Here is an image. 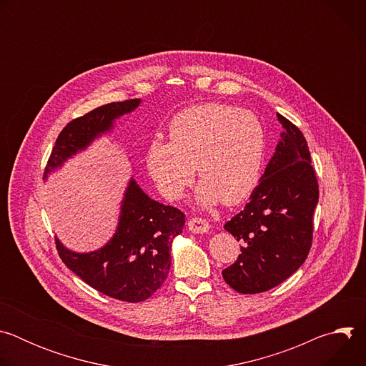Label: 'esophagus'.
Instances as JSON below:
<instances>
[{
  "label": "esophagus",
  "mask_w": 366,
  "mask_h": 366,
  "mask_svg": "<svg viewBox=\"0 0 366 366\" xmlns=\"http://www.w3.org/2000/svg\"><path fill=\"white\" fill-rule=\"evenodd\" d=\"M188 229H189V232H192V233H199V234H202V233H207L208 230H210V224H208V222H205V220L201 219V217H194V219H191V220L188 222Z\"/></svg>",
  "instance_id": "esophagus-1"
}]
</instances>
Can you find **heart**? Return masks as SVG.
I'll list each match as a JSON object with an SVG mask.
<instances>
[{
    "mask_svg": "<svg viewBox=\"0 0 366 366\" xmlns=\"http://www.w3.org/2000/svg\"><path fill=\"white\" fill-rule=\"evenodd\" d=\"M169 143H149L144 164L158 191L181 199L195 168L202 178L197 199L202 207L247 199L262 178L267 161L265 127L250 112L207 102L178 113L168 127Z\"/></svg>",
    "mask_w": 366,
    "mask_h": 366,
    "instance_id": "b5f03b06",
    "label": "heart"
}]
</instances>
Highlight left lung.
Here are the masks:
<instances>
[{
  "label": "left lung",
  "instance_id": "8db88e82",
  "mask_svg": "<svg viewBox=\"0 0 366 366\" xmlns=\"http://www.w3.org/2000/svg\"><path fill=\"white\" fill-rule=\"evenodd\" d=\"M284 132L243 210L224 224L242 243L224 281L240 294L265 292L290 278L312 243L319 182L301 130L278 114Z\"/></svg>",
  "mask_w": 366,
  "mask_h": 366
}]
</instances>
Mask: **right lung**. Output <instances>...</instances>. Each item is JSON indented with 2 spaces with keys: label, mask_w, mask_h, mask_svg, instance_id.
<instances>
[{
  "label": "right lung",
  "mask_w": 366,
  "mask_h": 366,
  "mask_svg": "<svg viewBox=\"0 0 366 366\" xmlns=\"http://www.w3.org/2000/svg\"><path fill=\"white\" fill-rule=\"evenodd\" d=\"M139 104V98L110 102L69 122L51 149L44 178L95 137L110 132L116 119ZM184 223L181 210L152 199L132 178L117 230L106 246L75 253L56 239V249L62 262L94 290L120 301L139 302L165 282L171 268V244L182 233Z\"/></svg>",
  "instance_id": "right-lung-1"
}]
</instances>
